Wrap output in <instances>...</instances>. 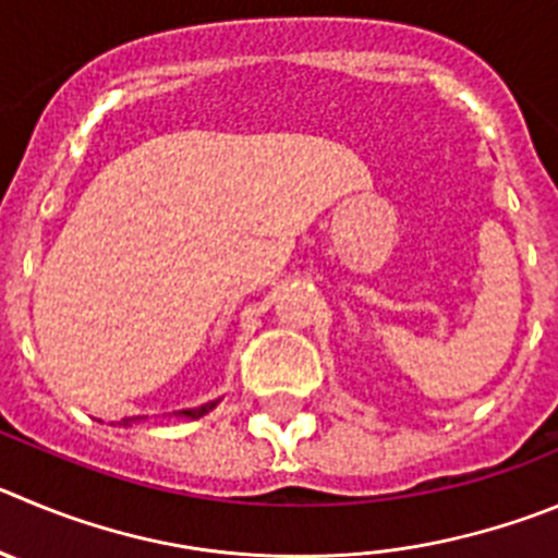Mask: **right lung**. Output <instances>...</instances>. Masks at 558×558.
Listing matches in <instances>:
<instances>
[{
  "label": "right lung",
  "instance_id": "1",
  "mask_svg": "<svg viewBox=\"0 0 558 558\" xmlns=\"http://www.w3.org/2000/svg\"><path fill=\"white\" fill-rule=\"evenodd\" d=\"M217 402H220V399H217ZM217 402H206V404H201V408H195V410H179L175 415H181V418H201V415H206L208 410H215ZM132 421H140V415H137V418H123V426H129Z\"/></svg>",
  "mask_w": 558,
  "mask_h": 558
}]
</instances>
